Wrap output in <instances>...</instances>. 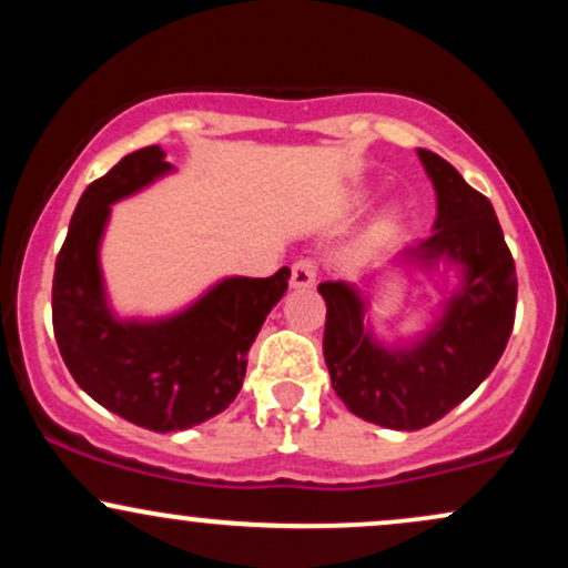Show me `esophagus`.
<instances>
[{"label":"esophagus","mask_w":568,"mask_h":568,"mask_svg":"<svg viewBox=\"0 0 568 568\" xmlns=\"http://www.w3.org/2000/svg\"><path fill=\"white\" fill-rule=\"evenodd\" d=\"M317 280V264L312 258H298L291 266V285L293 288H312Z\"/></svg>","instance_id":"obj_1"}]
</instances>
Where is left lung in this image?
Masks as SVG:
<instances>
[{
	"instance_id": "obj_1",
	"label": "left lung",
	"mask_w": 568,
	"mask_h": 568,
	"mask_svg": "<svg viewBox=\"0 0 568 568\" xmlns=\"http://www.w3.org/2000/svg\"><path fill=\"white\" fill-rule=\"evenodd\" d=\"M438 192L435 232L408 256L433 266H465V283L448 298L435 328L406 349L374 342L363 323L366 304L347 283H321L325 298L323 355L331 384L361 419L389 429H422L459 406L499 363L515 323L518 277L491 202L454 165L419 149Z\"/></svg>"
}]
</instances>
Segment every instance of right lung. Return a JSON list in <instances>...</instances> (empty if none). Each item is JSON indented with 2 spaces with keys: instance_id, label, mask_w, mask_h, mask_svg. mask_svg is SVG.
Wrapping results in <instances>:
<instances>
[{
  "instance_id": "right-lung-1",
  "label": "right lung",
  "mask_w": 568,
  "mask_h": 568,
  "mask_svg": "<svg viewBox=\"0 0 568 568\" xmlns=\"http://www.w3.org/2000/svg\"><path fill=\"white\" fill-rule=\"evenodd\" d=\"M168 171L165 152L146 146L84 189L53 277V331L69 374L103 408L154 433L202 425L230 406L247 349L291 280L288 266L272 277H226L181 315L116 321L98 266L109 207Z\"/></svg>"
}]
</instances>
